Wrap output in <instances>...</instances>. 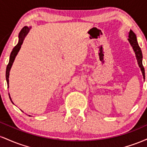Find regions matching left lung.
I'll return each mask as SVG.
<instances>
[{"label":"left lung","mask_w":147,"mask_h":147,"mask_svg":"<svg viewBox=\"0 0 147 147\" xmlns=\"http://www.w3.org/2000/svg\"><path fill=\"white\" fill-rule=\"evenodd\" d=\"M128 41L131 44V47L133 49V51L135 52L136 55V59L138 61V64L139 67L140 68V70L142 71L143 75V79H145V72H144V68L142 65V53L141 48H140L139 45H138V41H137V37H136V34H135L131 30H130L129 33V38Z\"/></svg>","instance_id":"8db88e82"}]
</instances>
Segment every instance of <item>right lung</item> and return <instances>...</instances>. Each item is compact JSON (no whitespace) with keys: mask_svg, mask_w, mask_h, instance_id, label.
I'll return each mask as SVG.
<instances>
[{"mask_svg":"<svg viewBox=\"0 0 147 147\" xmlns=\"http://www.w3.org/2000/svg\"><path fill=\"white\" fill-rule=\"evenodd\" d=\"M31 28H32L31 26H30V27L25 26V27H23V28H22L21 32H19V34H18V42L17 45H16V46H15L14 48H13L12 51H11V54H10L9 63H8L7 66L6 75H5L6 81H7V83L8 88H9V76L10 70H11V66H12L13 63H14L16 55H18V52H19L20 49H21V45L23 44V41H24L25 36H27V34H28V32H30V30L31 29ZM9 96L10 99H11V102L13 103L12 101H11V97H10L9 94ZM13 104H14V103H13ZM29 116H31V115H29Z\"/></svg>","mask_w":147,"mask_h":147,"instance_id":"add662e5","label":"right lung"}]
</instances>
